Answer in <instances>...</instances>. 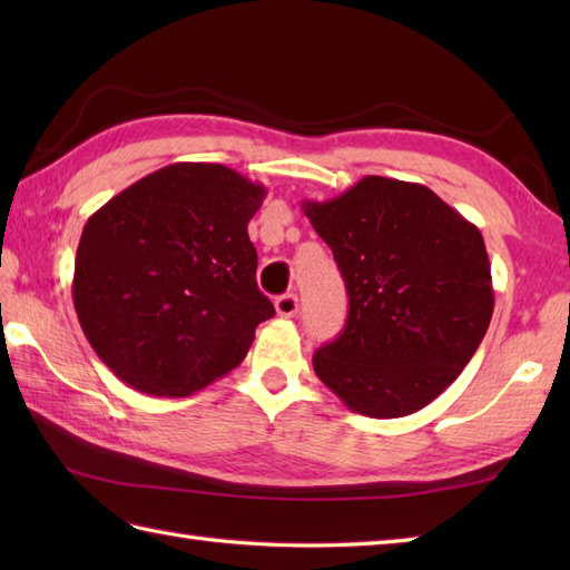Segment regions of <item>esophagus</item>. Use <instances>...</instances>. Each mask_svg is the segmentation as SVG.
<instances>
[{
  "label": "esophagus",
  "instance_id": "1",
  "mask_svg": "<svg viewBox=\"0 0 570 570\" xmlns=\"http://www.w3.org/2000/svg\"><path fill=\"white\" fill-rule=\"evenodd\" d=\"M274 306H276V313L282 318H294L296 313H298V296L296 294H284V296H278L276 301H274Z\"/></svg>",
  "mask_w": 570,
  "mask_h": 570
}]
</instances>
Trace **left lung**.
<instances>
[{"label":"left lung","instance_id":"obj_1","mask_svg":"<svg viewBox=\"0 0 570 570\" xmlns=\"http://www.w3.org/2000/svg\"><path fill=\"white\" fill-rule=\"evenodd\" d=\"M333 249L350 311L313 355L347 409L399 419L453 384L494 308L480 229L421 184L365 176L333 200L301 203Z\"/></svg>","mask_w":570,"mask_h":570}]
</instances>
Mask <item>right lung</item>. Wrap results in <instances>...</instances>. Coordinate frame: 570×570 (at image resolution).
Returning <instances> with one entry per match:
<instances>
[{"label":"right lung","mask_w":570,"mask_h":570,"mask_svg":"<svg viewBox=\"0 0 570 570\" xmlns=\"http://www.w3.org/2000/svg\"><path fill=\"white\" fill-rule=\"evenodd\" d=\"M266 196L223 164L144 176L82 227L72 306L95 353L154 396H188L245 360L274 316L247 225Z\"/></svg>","instance_id":"obj_1"}]
</instances>
